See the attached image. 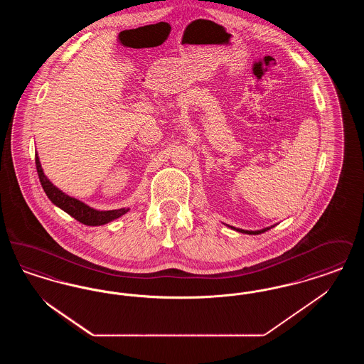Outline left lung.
Listing matches in <instances>:
<instances>
[{
  "label": "left lung",
  "instance_id": "left-lung-1",
  "mask_svg": "<svg viewBox=\"0 0 364 364\" xmlns=\"http://www.w3.org/2000/svg\"><path fill=\"white\" fill-rule=\"evenodd\" d=\"M273 226H269V228H264V229H260V230H244V229H236V228H233V226H230V228H232V229H235V230H237V232H242V233H247V235H259V233H263V232H266V230L272 229Z\"/></svg>",
  "mask_w": 364,
  "mask_h": 364
}]
</instances>
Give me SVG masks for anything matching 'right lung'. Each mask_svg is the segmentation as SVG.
I'll list each match as a JSON object with an SVG mask.
<instances>
[{
	"instance_id": "1",
	"label": "right lung",
	"mask_w": 364,
	"mask_h": 364,
	"mask_svg": "<svg viewBox=\"0 0 364 364\" xmlns=\"http://www.w3.org/2000/svg\"><path fill=\"white\" fill-rule=\"evenodd\" d=\"M35 165H36V172L39 176V181L42 184V188L45 191V193L48 195V198L52 200L55 206L64 210L65 213H68L70 217H73L75 220H77L79 223L85 224V225L98 226L107 224L119 217L124 215L129 208H117V210H95V208L87 206L86 203L72 198L70 195L64 193L63 191L58 190L55 186H53L50 180L43 173V169L41 166L39 158L35 154Z\"/></svg>"
}]
</instances>
